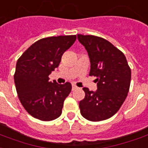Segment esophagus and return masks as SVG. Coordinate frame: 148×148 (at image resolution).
<instances>
[{"label":"esophagus","instance_id":"1","mask_svg":"<svg viewBox=\"0 0 148 148\" xmlns=\"http://www.w3.org/2000/svg\"><path fill=\"white\" fill-rule=\"evenodd\" d=\"M78 88V87L76 85H75V84H72V91H74V90H76V89Z\"/></svg>","mask_w":148,"mask_h":148}]
</instances>
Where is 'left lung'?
Masks as SVG:
<instances>
[{
    "mask_svg": "<svg viewBox=\"0 0 148 148\" xmlns=\"http://www.w3.org/2000/svg\"><path fill=\"white\" fill-rule=\"evenodd\" d=\"M88 51L91 70L96 76L97 90L84 88L85 96L79 103L80 113L86 119L98 122L116 114L129 92L132 72L126 57L105 39L92 35H77Z\"/></svg>",
    "mask_w": 148,
    "mask_h": 148,
    "instance_id": "1",
    "label": "left lung"
}]
</instances>
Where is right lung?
<instances>
[{"instance_id":"right-lung-1","label":"right lung","mask_w":148,"mask_h":148,"mask_svg":"<svg viewBox=\"0 0 148 148\" xmlns=\"http://www.w3.org/2000/svg\"><path fill=\"white\" fill-rule=\"evenodd\" d=\"M76 40V35L40 39L17 60L14 73L17 96L27 112L36 119L50 121L61 115L72 84L50 82L49 76L59 66L64 52Z\"/></svg>"}]
</instances>
